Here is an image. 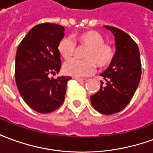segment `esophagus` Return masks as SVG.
Wrapping results in <instances>:
<instances>
[{"label":"esophagus","mask_w":153,"mask_h":153,"mask_svg":"<svg viewBox=\"0 0 153 153\" xmlns=\"http://www.w3.org/2000/svg\"><path fill=\"white\" fill-rule=\"evenodd\" d=\"M74 79H75L77 80V81H79V82H86L87 81V79H84V78H83V79H80V78H74Z\"/></svg>","instance_id":"34e87169"}]
</instances>
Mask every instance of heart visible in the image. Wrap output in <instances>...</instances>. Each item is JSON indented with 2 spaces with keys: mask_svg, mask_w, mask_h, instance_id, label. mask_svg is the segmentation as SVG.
Masks as SVG:
<instances>
[{
  "mask_svg": "<svg viewBox=\"0 0 153 153\" xmlns=\"http://www.w3.org/2000/svg\"><path fill=\"white\" fill-rule=\"evenodd\" d=\"M74 40L88 49L84 54L85 60L71 59L63 65L65 74L72 77L88 75L95 70V64L99 68H105L111 64L115 57V50L111 45L105 43L103 36L95 30L82 32L74 37ZM76 44L70 38H64L57 46L58 52L64 59H70L74 56Z\"/></svg>",
  "mask_w": 153,
  "mask_h": 153,
  "instance_id": "heart-1",
  "label": "heart"
}]
</instances>
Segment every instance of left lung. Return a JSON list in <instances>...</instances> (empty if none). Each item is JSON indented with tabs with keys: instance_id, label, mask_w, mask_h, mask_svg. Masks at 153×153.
<instances>
[{
	"instance_id": "obj_1",
	"label": "left lung",
	"mask_w": 153,
	"mask_h": 153,
	"mask_svg": "<svg viewBox=\"0 0 153 153\" xmlns=\"http://www.w3.org/2000/svg\"><path fill=\"white\" fill-rule=\"evenodd\" d=\"M115 36L114 60L101 76L106 84L90 97L98 112L112 115L120 111L131 101L141 78V60L137 43L124 31L104 25ZM103 83V82H101Z\"/></svg>"
}]
</instances>
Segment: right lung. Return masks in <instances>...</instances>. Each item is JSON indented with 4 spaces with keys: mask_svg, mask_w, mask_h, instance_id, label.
Returning a JSON list of instances; mask_svg holds the SVG:
<instances>
[{
    "mask_svg": "<svg viewBox=\"0 0 153 153\" xmlns=\"http://www.w3.org/2000/svg\"><path fill=\"white\" fill-rule=\"evenodd\" d=\"M63 26L50 23L36 25L19 43L15 56V81L22 98L39 113H50L63 103L71 77L50 79L60 72L58 43L65 36Z\"/></svg>",
    "mask_w": 153,
    "mask_h": 153,
    "instance_id": "add662e5",
    "label": "right lung"
}]
</instances>
